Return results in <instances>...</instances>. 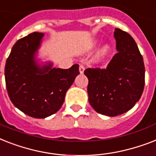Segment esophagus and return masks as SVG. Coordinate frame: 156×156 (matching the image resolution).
Segmentation results:
<instances>
[{
  "label": "esophagus",
  "instance_id": "obj_1",
  "mask_svg": "<svg viewBox=\"0 0 156 156\" xmlns=\"http://www.w3.org/2000/svg\"><path fill=\"white\" fill-rule=\"evenodd\" d=\"M79 70H80V74H83V73H84V65H80Z\"/></svg>",
  "mask_w": 156,
  "mask_h": 156
}]
</instances>
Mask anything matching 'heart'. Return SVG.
<instances>
[{"instance_id":"heart-1","label":"heart","mask_w":156,"mask_h":156,"mask_svg":"<svg viewBox=\"0 0 156 156\" xmlns=\"http://www.w3.org/2000/svg\"><path fill=\"white\" fill-rule=\"evenodd\" d=\"M109 46L108 44L103 45L101 49L98 51V55H97V58L98 59H101V58H104L106 56L107 54L109 53Z\"/></svg>"}]
</instances>
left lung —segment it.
<instances>
[{
  "mask_svg": "<svg viewBox=\"0 0 156 156\" xmlns=\"http://www.w3.org/2000/svg\"><path fill=\"white\" fill-rule=\"evenodd\" d=\"M118 53L106 68H88V101L98 113L121 115L132 109L143 94L145 67L135 41L129 34L116 28Z\"/></svg>",
  "mask_w": 156,
  "mask_h": 156,
  "instance_id": "obj_1",
  "label": "left lung"
}]
</instances>
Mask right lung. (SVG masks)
I'll return each instance as SVG.
<instances>
[{
  "label": "right lung",
  "instance_id": "add662e5",
  "mask_svg": "<svg viewBox=\"0 0 156 156\" xmlns=\"http://www.w3.org/2000/svg\"><path fill=\"white\" fill-rule=\"evenodd\" d=\"M44 34L34 33L17 41L5 67L8 95L15 107L35 118H45L60 109L67 91L80 74L79 65L68 69L36 59Z\"/></svg>",
  "mask_w": 156,
  "mask_h": 156
}]
</instances>
